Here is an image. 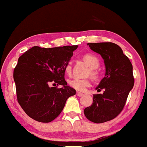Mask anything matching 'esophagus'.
Segmentation results:
<instances>
[{"instance_id":"34e87169","label":"esophagus","mask_w":147,"mask_h":147,"mask_svg":"<svg viewBox=\"0 0 147 147\" xmlns=\"http://www.w3.org/2000/svg\"><path fill=\"white\" fill-rule=\"evenodd\" d=\"M77 95L78 96V97H82V96L84 95V94H83V93H82V92H77Z\"/></svg>"}]
</instances>
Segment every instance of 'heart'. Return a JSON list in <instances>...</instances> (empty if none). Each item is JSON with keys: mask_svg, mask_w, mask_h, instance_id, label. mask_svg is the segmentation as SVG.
Returning a JSON list of instances; mask_svg holds the SVG:
<instances>
[{"mask_svg": "<svg viewBox=\"0 0 147 147\" xmlns=\"http://www.w3.org/2000/svg\"><path fill=\"white\" fill-rule=\"evenodd\" d=\"M84 60L86 62L90 68V75L96 79L99 76V70L97 68L99 67V58L96 57L95 55H91V54H87L84 57ZM72 66L71 63L68 62L65 67V72L68 75L71 73ZM69 85L71 86L72 88L78 91H84L87 88L90 87L91 86V82L88 79H82L79 77H74L69 81Z\"/></svg>", "mask_w": 147, "mask_h": 147, "instance_id": "heart-1", "label": "heart"}]
</instances>
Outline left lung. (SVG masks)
<instances>
[{
    "mask_svg": "<svg viewBox=\"0 0 147 147\" xmlns=\"http://www.w3.org/2000/svg\"><path fill=\"white\" fill-rule=\"evenodd\" d=\"M90 49L99 54L106 65L105 77L96 88L104 89V93L93 95L92 105L84 113L94 123H103L113 119L122 112L129 92L134 85L133 65L122 48L111 42L88 43Z\"/></svg>",
    "mask_w": 147,
    "mask_h": 147,
    "instance_id": "8db88e82",
    "label": "left lung"
}]
</instances>
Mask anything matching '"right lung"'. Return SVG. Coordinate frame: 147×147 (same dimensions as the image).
<instances>
[{"mask_svg":"<svg viewBox=\"0 0 147 147\" xmlns=\"http://www.w3.org/2000/svg\"><path fill=\"white\" fill-rule=\"evenodd\" d=\"M77 48L34 46L18 58L14 70L16 97L29 117L37 122H52L63 111L67 99L75 95V89L67 86L64 75L65 65ZM59 85L63 87H57Z\"/></svg>","mask_w":147,"mask_h":147,"instance_id":"obj_1","label":"right lung"}]
</instances>
